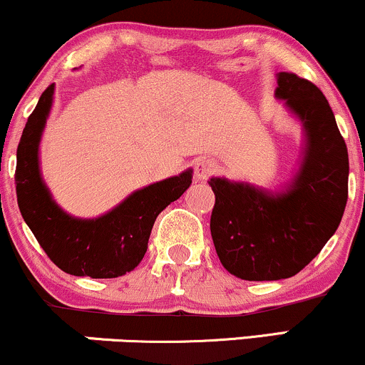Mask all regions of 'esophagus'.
Instances as JSON below:
<instances>
[{"label": "esophagus", "instance_id": "34e87169", "mask_svg": "<svg viewBox=\"0 0 365 365\" xmlns=\"http://www.w3.org/2000/svg\"><path fill=\"white\" fill-rule=\"evenodd\" d=\"M217 165L212 159H202L195 165V178L197 180H207L216 173Z\"/></svg>", "mask_w": 365, "mask_h": 365}]
</instances>
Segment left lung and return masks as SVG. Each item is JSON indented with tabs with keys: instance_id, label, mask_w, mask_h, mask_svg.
I'll return each mask as SVG.
<instances>
[{
	"instance_id": "8db88e82",
	"label": "left lung",
	"mask_w": 365,
	"mask_h": 365,
	"mask_svg": "<svg viewBox=\"0 0 365 365\" xmlns=\"http://www.w3.org/2000/svg\"><path fill=\"white\" fill-rule=\"evenodd\" d=\"M276 98L304 123L302 168L283 194L211 178V237L228 273L249 282L292 278L321 252L349 199V150L328 99L307 78L278 73Z\"/></svg>"
}]
</instances>
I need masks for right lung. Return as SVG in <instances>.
Listing matches in <instances>:
<instances>
[{
	"mask_svg": "<svg viewBox=\"0 0 365 365\" xmlns=\"http://www.w3.org/2000/svg\"><path fill=\"white\" fill-rule=\"evenodd\" d=\"M53 92L51 83L29 116L16 148L19 209L39 245L61 271L73 276L118 278L139 266L158 215L190 187L192 171L133 192L98 220L68 216L54 204L41 180L37 158Z\"/></svg>",
	"mask_w": 365,
	"mask_h": 365,
	"instance_id": "right-lung-1",
	"label": "right lung"
}]
</instances>
